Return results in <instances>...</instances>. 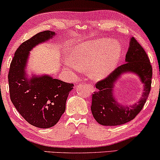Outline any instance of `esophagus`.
I'll use <instances>...</instances> for the list:
<instances>
[{"instance_id": "esophagus-1", "label": "esophagus", "mask_w": 160, "mask_h": 160, "mask_svg": "<svg viewBox=\"0 0 160 160\" xmlns=\"http://www.w3.org/2000/svg\"><path fill=\"white\" fill-rule=\"evenodd\" d=\"M87 86H88L89 87V88H90L91 89H93V86H92V84H87Z\"/></svg>"}]
</instances>
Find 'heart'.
<instances>
[{"label": "heart", "mask_w": 160, "mask_h": 160, "mask_svg": "<svg viewBox=\"0 0 160 160\" xmlns=\"http://www.w3.org/2000/svg\"><path fill=\"white\" fill-rule=\"evenodd\" d=\"M121 55L119 43L109 38H100L76 45L69 52V62L80 71H89L99 80L113 71Z\"/></svg>", "instance_id": "1"}]
</instances>
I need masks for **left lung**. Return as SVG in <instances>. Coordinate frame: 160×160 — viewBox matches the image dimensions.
<instances>
[{
	"instance_id": "1",
	"label": "left lung",
	"mask_w": 160,
	"mask_h": 160,
	"mask_svg": "<svg viewBox=\"0 0 160 160\" xmlns=\"http://www.w3.org/2000/svg\"><path fill=\"white\" fill-rule=\"evenodd\" d=\"M130 72L137 74L144 84L141 100L133 106L124 107L115 100L112 95L115 82L122 73ZM152 67L149 58L134 37L125 56V63L117 67L106 78L96 83L97 91L92 96L91 111L98 123L104 126H117L131 121L142 110L149 95L152 85Z\"/></svg>"
}]
</instances>
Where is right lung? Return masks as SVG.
Masks as SVG:
<instances>
[{
  "instance_id": "1",
  "label": "right lung",
  "mask_w": 160,
  "mask_h": 160,
  "mask_svg": "<svg viewBox=\"0 0 160 160\" xmlns=\"http://www.w3.org/2000/svg\"><path fill=\"white\" fill-rule=\"evenodd\" d=\"M53 36L55 32L45 30L22 43L15 52L8 75L12 103L28 123L39 128H52L58 123L73 87V84L47 75L30 78L26 76L25 69L30 50Z\"/></svg>"
}]
</instances>
